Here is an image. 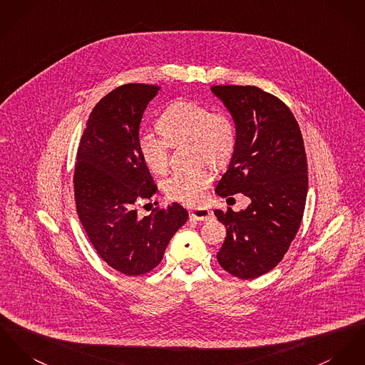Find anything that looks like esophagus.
I'll use <instances>...</instances> for the list:
<instances>
[{"mask_svg":"<svg viewBox=\"0 0 365 365\" xmlns=\"http://www.w3.org/2000/svg\"><path fill=\"white\" fill-rule=\"evenodd\" d=\"M190 218L196 221H208L212 218V212L205 208H196L190 211Z\"/></svg>","mask_w":365,"mask_h":365,"instance_id":"34e87169","label":"esophagus"}]
</instances>
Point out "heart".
Wrapping results in <instances>:
<instances>
[{
	"label": "heart",
	"instance_id": "obj_1",
	"mask_svg": "<svg viewBox=\"0 0 365 365\" xmlns=\"http://www.w3.org/2000/svg\"><path fill=\"white\" fill-rule=\"evenodd\" d=\"M157 126L163 135L143 132L138 147L143 163L158 175L168 170L170 145L192 143L197 163L208 161L214 165H224L236 148V126L232 118L221 111L211 113L196 101H173L158 116ZM212 179V172L205 167L176 172L167 179L164 190L170 200L196 205L205 201V190Z\"/></svg>",
	"mask_w": 365,
	"mask_h": 365
}]
</instances>
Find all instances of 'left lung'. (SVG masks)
Wrapping results in <instances>:
<instances>
[{
    "label": "left lung",
    "mask_w": 365,
    "mask_h": 365,
    "mask_svg": "<svg viewBox=\"0 0 365 365\" xmlns=\"http://www.w3.org/2000/svg\"><path fill=\"white\" fill-rule=\"evenodd\" d=\"M236 125V148L218 196L243 193L246 210H215L226 227L217 254L226 272L258 278L289 250L304 214L309 190L304 141L294 115L278 97L255 86H212Z\"/></svg>",
    "instance_id": "1"
}]
</instances>
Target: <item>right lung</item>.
I'll list each match as a JSON object with an SVG mask.
<instances>
[{
  "mask_svg": "<svg viewBox=\"0 0 365 365\" xmlns=\"http://www.w3.org/2000/svg\"><path fill=\"white\" fill-rule=\"evenodd\" d=\"M160 90L154 84L129 83L103 97L88 116L76 157L79 220L98 255L128 277L154 269L189 218L178 202L144 218L136 210L140 200L157 192L138 139L143 113Z\"/></svg>",
  "mask_w": 365,
  "mask_h": 365,
  "instance_id": "add662e5",
  "label": "right lung"
}]
</instances>
